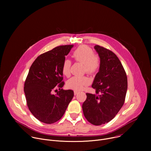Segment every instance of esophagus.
Wrapping results in <instances>:
<instances>
[{"instance_id":"1","label":"esophagus","mask_w":151,"mask_h":151,"mask_svg":"<svg viewBox=\"0 0 151 151\" xmlns=\"http://www.w3.org/2000/svg\"><path fill=\"white\" fill-rule=\"evenodd\" d=\"M78 93H79V92L77 91H74V94H75V96H76V94H78Z\"/></svg>"}]
</instances>
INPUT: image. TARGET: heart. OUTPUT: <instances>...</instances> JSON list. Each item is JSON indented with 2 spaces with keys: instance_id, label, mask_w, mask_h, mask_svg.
<instances>
[{
  "instance_id": "b5f03b06",
  "label": "heart",
  "mask_w": 151,
  "mask_h": 151,
  "mask_svg": "<svg viewBox=\"0 0 151 151\" xmlns=\"http://www.w3.org/2000/svg\"><path fill=\"white\" fill-rule=\"evenodd\" d=\"M72 57L75 61L83 64V71L86 73L94 75L100 70L101 66L100 57L97 54H94L93 49L87 45H82L78 47L73 52ZM71 65L72 61L69 59L63 61L61 71L64 76H70ZM90 83V80L87 76H73L67 81L66 86L69 89L79 91Z\"/></svg>"
}]
</instances>
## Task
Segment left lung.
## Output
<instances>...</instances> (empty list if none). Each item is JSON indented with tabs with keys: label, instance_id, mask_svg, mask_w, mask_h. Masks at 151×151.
<instances>
[{
	"label": "left lung",
	"instance_id": "left-lung-1",
	"mask_svg": "<svg viewBox=\"0 0 151 151\" xmlns=\"http://www.w3.org/2000/svg\"><path fill=\"white\" fill-rule=\"evenodd\" d=\"M101 60L99 72L92 87L97 94L86 93L82 104L85 118L94 125L111 121L122 107L127 90V77L123 66L112 51L99 45L94 47ZM101 93L100 96L97 94Z\"/></svg>",
	"mask_w": 151,
	"mask_h": 151
}]
</instances>
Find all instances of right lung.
<instances>
[{"label": "right lung", "mask_w": 151, "mask_h": 151, "mask_svg": "<svg viewBox=\"0 0 151 151\" xmlns=\"http://www.w3.org/2000/svg\"><path fill=\"white\" fill-rule=\"evenodd\" d=\"M73 46H58L40 54L29 69L24 91L29 109L40 122L50 124L60 120L73 97V91L61 89L62 64ZM57 88L60 90L53 95Z\"/></svg>", "instance_id": "1"}]
</instances>
